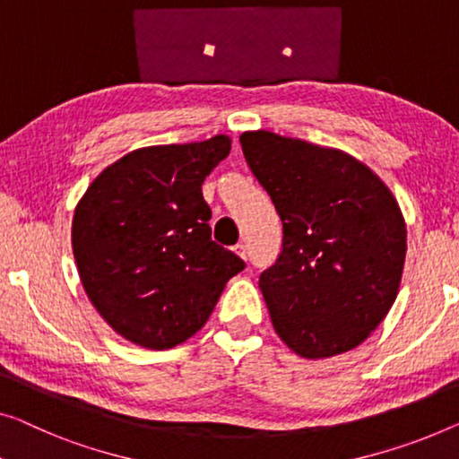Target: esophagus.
I'll list each match as a JSON object with an SVG mask.
<instances>
[{
    "label": "esophagus",
    "mask_w": 459,
    "mask_h": 459,
    "mask_svg": "<svg viewBox=\"0 0 459 459\" xmlns=\"http://www.w3.org/2000/svg\"><path fill=\"white\" fill-rule=\"evenodd\" d=\"M235 253H237V255L241 257V259H247V247H245L243 243H237V245H235Z\"/></svg>",
    "instance_id": "esophagus-1"
}]
</instances>
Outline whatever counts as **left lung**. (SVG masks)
Returning <instances> with one entry per match:
<instances>
[{"instance_id":"8db88e82","label":"left lung","mask_w":459,"mask_h":459,"mask_svg":"<svg viewBox=\"0 0 459 459\" xmlns=\"http://www.w3.org/2000/svg\"><path fill=\"white\" fill-rule=\"evenodd\" d=\"M238 142L282 221V251L259 276L273 330L303 359L352 351L398 297L406 259L398 202L342 150L264 129Z\"/></svg>"}]
</instances>
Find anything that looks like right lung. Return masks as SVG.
Returning a JSON list of instances; mask_svg holds the SVG:
<instances>
[{
    "instance_id": "1",
    "label": "right lung",
    "mask_w": 459,
    "mask_h": 459,
    "mask_svg": "<svg viewBox=\"0 0 459 459\" xmlns=\"http://www.w3.org/2000/svg\"><path fill=\"white\" fill-rule=\"evenodd\" d=\"M229 135L138 148L91 183L72 222L88 299L134 344L167 351L202 330L245 262L210 238L202 183Z\"/></svg>"
}]
</instances>
